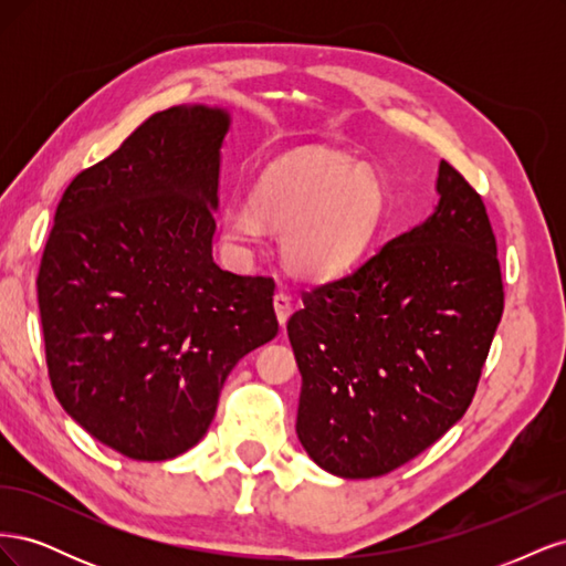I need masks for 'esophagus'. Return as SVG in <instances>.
<instances>
[{
	"mask_svg": "<svg viewBox=\"0 0 566 566\" xmlns=\"http://www.w3.org/2000/svg\"><path fill=\"white\" fill-rule=\"evenodd\" d=\"M273 310H276V318L281 323V328H285L290 314H293V300H290L285 293H279L276 297H273Z\"/></svg>",
	"mask_w": 566,
	"mask_h": 566,
	"instance_id": "1",
	"label": "esophagus"
}]
</instances>
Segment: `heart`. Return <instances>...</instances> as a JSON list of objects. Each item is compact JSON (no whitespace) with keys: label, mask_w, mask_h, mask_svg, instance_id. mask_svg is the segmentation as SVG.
Listing matches in <instances>:
<instances>
[{"label":"heart","mask_w":566,"mask_h":566,"mask_svg":"<svg viewBox=\"0 0 566 566\" xmlns=\"http://www.w3.org/2000/svg\"><path fill=\"white\" fill-rule=\"evenodd\" d=\"M382 186L368 167L337 153H293L266 167L250 200L221 210V238L250 256L264 233L281 231L283 262L300 276L331 279L349 269L378 227Z\"/></svg>","instance_id":"heart-1"}]
</instances>
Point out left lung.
Listing matches in <instances>:
<instances>
[{
	"mask_svg": "<svg viewBox=\"0 0 566 566\" xmlns=\"http://www.w3.org/2000/svg\"><path fill=\"white\" fill-rule=\"evenodd\" d=\"M439 202L345 279L302 295L287 337L297 437L337 476L401 468L465 416L503 316L484 200L447 160Z\"/></svg>",
	"mask_w": 566,
	"mask_h": 566,
	"instance_id": "obj_1",
	"label": "left lung"
}]
</instances>
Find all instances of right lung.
<instances>
[{"label": "right lung", "mask_w": 566, "mask_h": 566, "mask_svg": "<svg viewBox=\"0 0 566 566\" xmlns=\"http://www.w3.org/2000/svg\"><path fill=\"white\" fill-rule=\"evenodd\" d=\"M224 108L150 115L56 208L38 302L49 380L94 439L134 460L193 449L233 366L276 337L273 283L212 260Z\"/></svg>", "instance_id": "1"}]
</instances>
